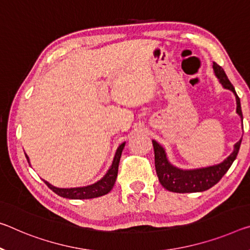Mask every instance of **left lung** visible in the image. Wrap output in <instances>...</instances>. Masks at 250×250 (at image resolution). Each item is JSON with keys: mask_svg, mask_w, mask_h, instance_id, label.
I'll return each instance as SVG.
<instances>
[{"mask_svg": "<svg viewBox=\"0 0 250 250\" xmlns=\"http://www.w3.org/2000/svg\"><path fill=\"white\" fill-rule=\"evenodd\" d=\"M212 68L216 77L219 79L221 85L225 89L230 90L235 94L237 104L236 112L239 114L241 121H243L240 99L237 96L235 88H233L231 82L228 80L227 75H226L224 69L220 65H218L216 62H213ZM241 139L233 146V151L231 152L230 156H228L220 164L206 168L184 170L177 168L170 164L165 149L157 141L152 140L154 150V165H156L157 176L159 178L160 184L162 185V187L169 190V191L178 193L200 192L208 190L212 186H215L224 177L225 173L228 171V169L230 168L232 162L236 159L237 154H238Z\"/></svg>", "mask_w": 250, "mask_h": 250, "instance_id": "obj_1", "label": "left lung"}]
</instances>
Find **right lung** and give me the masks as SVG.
<instances>
[{
  "label": "right lung",
  "instance_id": "add662e5",
  "mask_svg": "<svg viewBox=\"0 0 250 250\" xmlns=\"http://www.w3.org/2000/svg\"><path fill=\"white\" fill-rule=\"evenodd\" d=\"M125 142L121 144L117 149V152L114 154L112 165L109 168L108 171L104 175V177L97 181L96 184H92L90 186H85V187H78V188H58L54 187L47 181H44L45 185L49 187L53 192L57 193L58 196L63 198H69V199H91V198H97L101 197L106 193L110 192V190L113 188L114 182H116L117 176H118V168H119V162H120L122 150L125 148ZM26 159L29 161V157L26 156Z\"/></svg>",
  "mask_w": 250,
  "mask_h": 250
}]
</instances>
